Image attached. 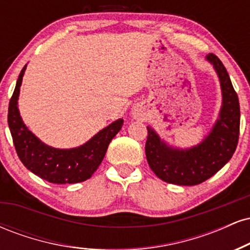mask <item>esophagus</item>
<instances>
[{
  "label": "esophagus",
  "mask_w": 250,
  "mask_h": 250,
  "mask_svg": "<svg viewBox=\"0 0 250 250\" xmlns=\"http://www.w3.org/2000/svg\"><path fill=\"white\" fill-rule=\"evenodd\" d=\"M134 115H135V116H136V117H139L140 115H141V113H140V110H135Z\"/></svg>",
  "instance_id": "34e87169"
}]
</instances>
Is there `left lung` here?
Instances as JSON below:
<instances>
[{
    "label": "left lung",
    "mask_w": 250,
    "mask_h": 250,
    "mask_svg": "<svg viewBox=\"0 0 250 250\" xmlns=\"http://www.w3.org/2000/svg\"><path fill=\"white\" fill-rule=\"evenodd\" d=\"M222 90V107L210 133L195 147L179 149L168 146L147 127L146 156L159 179L179 186H195L216 174L231 159L240 135V103L227 69L220 59L208 54Z\"/></svg>",
    "instance_id": "obj_1"
}]
</instances>
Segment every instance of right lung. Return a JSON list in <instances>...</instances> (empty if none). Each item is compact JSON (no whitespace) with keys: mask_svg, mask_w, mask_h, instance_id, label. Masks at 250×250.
<instances>
[{"mask_svg":"<svg viewBox=\"0 0 250 250\" xmlns=\"http://www.w3.org/2000/svg\"><path fill=\"white\" fill-rule=\"evenodd\" d=\"M25 68L27 64L20 73L8 108V125L20 160L31 173L50 183L64 185L90 179L101 165L109 143L122 128L123 120H116L77 148L57 149L44 145L25 127L17 107Z\"/></svg>","mask_w":250,"mask_h":250,"instance_id":"right-lung-1","label":"right lung"}]
</instances>
